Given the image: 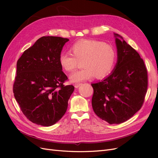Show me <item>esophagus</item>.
<instances>
[{"label":"esophagus","instance_id":"1","mask_svg":"<svg viewBox=\"0 0 158 158\" xmlns=\"http://www.w3.org/2000/svg\"><path fill=\"white\" fill-rule=\"evenodd\" d=\"M81 85H82V84H81V83H76V84H74V86H75V88H78V87H80V86Z\"/></svg>","mask_w":158,"mask_h":158}]
</instances>
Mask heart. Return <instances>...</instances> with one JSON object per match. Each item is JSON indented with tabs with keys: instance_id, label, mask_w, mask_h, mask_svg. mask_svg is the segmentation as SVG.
I'll list each match as a JSON object with an SVG mask.
<instances>
[{
	"instance_id": "1",
	"label": "heart",
	"mask_w": 158,
	"mask_h": 158,
	"mask_svg": "<svg viewBox=\"0 0 158 158\" xmlns=\"http://www.w3.org/2000/svg\"><path fill=\"white\" fill-rule=\"evenodd\" d=\"M70 52H61L59 62L63 69L71 72L82 61L83 69L70 76L74 82H79L94 77L99 79L107 77L112 72L117 59V52L111 45L94 40H82L70 47Z\"/></svg>"
}]
</instances>
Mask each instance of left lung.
I'll return each instance as SVG.
<instances>
[{
    "label": "left lung",
    "mask_w": 158,
    "mask_h": 158,
    "mask_svg": "<svg viewBox=\"0 0 158 158\" xmlns=\"http://www.w3.org/2000/svg\"><path fill=\"white\" fill-rule=\"evenodd\" d=\"M117 63L113 73L101 82L92 84L94 113L110 125L120 124L139 111L148 89V73L138 52L114 33ZM123 39V38H122Z\"/></svg>",
    "instance_id": "8db88e82"
}]
</instances>
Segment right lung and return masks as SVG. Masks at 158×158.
Here are the masks:
<instances>
[{"mask_svg":"<svg viewBox=\"0 0 158 158\" xmlns=\"http://www.w3.org/2000/svg\"><path fill=\"white\" fill-rule=\"evenodd\" d=\"M67 38L44 36L26 49L17 62L14 98L26 118L44 127L63 117L73 94V85L60 65L59 57Z\"/></svg>","mask_w":158,"mask_h":158,"instance_id":"add662e5","label":"right lung"}]
</instances>
